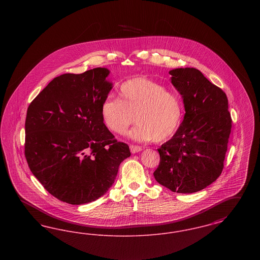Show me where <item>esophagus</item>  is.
I'll list each match as a JSON object with an SVG mask.
<instances>
[{"instance_id":"esophagus-1","label":"esophagus","mask_w":260,"mask_h":260,"mask_svg":"<svg viewBox=\"0 0 260 260\" xmlns=\"http://www.w3.org/2000/svg\"><path fill=\"white\" fill-rule=\"evenodd\" d=\"M129 148H131V152H132L133 154H136L137 152H140V151L142 150L141 146H137V145H131Z\"/></svg>"}]
</instances>
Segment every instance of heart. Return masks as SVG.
Instances as JSON below:
<instances>
[{
    "mask_svg": "<svg viewBox=\"0 0 260 260\" xmlns=\"http://www.w3.org/2000/svg\"><path fill=\"white\" fill-rule=\"evenodd\" d=\"M119 99L108 96L101 103L100 112L105 126L114 134L129 132L136 141H166L180 127L184 107L180 96L167 90L161 84L145 77L125 81L118 91Z\"/></svg>",
    "mask_w": 260,
    "mask_h": 260,
    "instance_id": "obj_1",
    "label": "heart"
}]
</instances>
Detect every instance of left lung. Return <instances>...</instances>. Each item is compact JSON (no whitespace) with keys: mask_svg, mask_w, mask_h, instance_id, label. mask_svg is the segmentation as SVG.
<instances>
[{"mask_svg":"<svg viewBox=\"0 0 260 260\" xmlns=\"http://www.w3.org/2000/svg\"><path fill=\"white\" fill-rule=\"evenodd\" d=\"M170 74L186 113L175 135L158 149L154 177L173 192L195 193L222 173L232 127L228 99L196 68H177Z\"/></svg>","mask_w":260,"mask_h":260,"instance_id":"left-lung-1","label":"left lung"}]
</instances>
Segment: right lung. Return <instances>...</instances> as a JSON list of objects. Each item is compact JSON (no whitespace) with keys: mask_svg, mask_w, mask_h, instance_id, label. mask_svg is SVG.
<instances>
[{"mask_svg":"<svg viewBox=\"0 0 260 260\" xmlns=\"http://www.w3.org/2000/svg\"><path fill=\"white\" fill-rule=\"evenodd\" d=\"M109 70L54 78L30 103L25 120L24 154L44 188L71 205L103 196L131 156L103 123L100 107L111 90Z\"/></svg>","mask_w":260,"mask_h":260,"instance_id":"1","label":"right lung"}]
</instances>
